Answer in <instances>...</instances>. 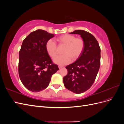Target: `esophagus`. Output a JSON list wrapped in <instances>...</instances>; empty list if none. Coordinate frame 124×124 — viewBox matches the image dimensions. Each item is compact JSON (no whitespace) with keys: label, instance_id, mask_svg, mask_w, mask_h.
Segmentation results:
<instances>
[{"label":"esophagus","instance_id":"1","mask_svg":"<svg viewBox=\"0 0 124 124\" xmlns=\"http://www.w3.org/2000/svg\"><path fill=\"white\" fill-rule=\"evenodd\" d=\"M62 67H62V66H60V65H59V66H58V68H59V69H61L62 68Z\"/></svg>","mask_w":124,"mask_h":124}]
</instances>
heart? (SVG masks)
I'll use <instances>...</instances> for the list:
<instances>
[{"instance_id": "heart-1", "label": "heart", "mask_w": 124, "mask_h": 124, "mask_svg": "<svg viewBox=\"0 0 124 124\" xmlns=\"http://www.w3.org/2000/svg\"><path fill=\"white\" fill-rule=\"evenodd\" d=\"M56 40L61 44L65 46L62 51V55L58 56L54 59V63L59 65H64L72 61L76 60L83 51L84 47V40L80 38L70 34H65L57 37ZM46 48L48 55L54 58L57 54V46L52 39L48 40L46 44Z\"/></svg>"}]
</instances>
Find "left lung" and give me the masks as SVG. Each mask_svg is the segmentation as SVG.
I'll use <instances>...</instances> for the list:
<instances>
[{
	"mask_svg": "<svg viewBox=\"0 0 124 124\" xmlns=\"http://www.w3.org/2000/svg\"><path fill=\"white\" fill-rule=\"evenodd\" d=\"M70 33L81 35L84 47L77 61L66 67L68 73L63 78V82L67 89L78 94L94 83L100 66V48L95 37L88 32L76 30Z\"/></svg>",
	"mask_w": 124,
	"mask_h": 124,
	"instance_id": "1",
	"label": "left lung"
}]
</instances>
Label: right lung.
<instances>
[{"mask_svg":"<svg viewBox=\"0 0 124 124\" xmlns=\"http://www.w3.org/2000/svg\"><path fill=\"white\" fill-rule=\"evenodd\" d=\"M54 34L42 29L31 32L22 43L19 52L18 74L25 87L39 92L49 85L52 75L59 70L46 51L47 41Z\"/></svg>","mask_w":124,"mask_h":124,"instance_id":"obj_1","label":"right lung"}]
</instances>
